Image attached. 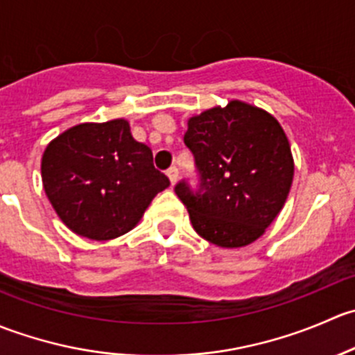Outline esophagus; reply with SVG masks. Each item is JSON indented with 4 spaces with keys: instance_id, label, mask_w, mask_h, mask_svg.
<instances>
[{
    "instance_id": "34e87169",
    "label": "esophagus",
    "mask_w": 355,
    "mask_h": 355,
    "mask_svg": "<svg viewBox=\"0 0 355 355\" xmlns=\"http://www.w3.org/2000/svg\"><path fill=\"white\" fill-rule=\"evenodd\" d=\"M166 175H168V178H170L171 184H175V182L178 180V168L177 166H170L166 170Z\"/></svg>"
}]
</instances>
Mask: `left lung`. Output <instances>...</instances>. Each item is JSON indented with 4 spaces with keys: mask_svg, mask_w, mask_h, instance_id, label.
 <instances>
[{
    "mask_svg": "<svg viewBox=\"0 0 355 355\" xmlns=\"http://www.w3.org/2000/svg\"><path fill=\"white\" fill-rule=\"evenodd\" d=\"M184 142L194 156L198 185L180 180L175 194L194 230L230 249L259 239L284 207L293 178L280 123L256 106L230 101L192 116Z\"/></svg>",
    "mask_w": 355,
    "mask_h": 355,
    "instance_id": "obj_1",
    "label": "left lung"
}]
</instances>
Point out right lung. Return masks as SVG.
Listing matches in <instances>:
<instances>
[{
  "label": "right lung",
  "mask_w": 355,
  "mask_h": 355,
  "mask_svg": "<svg viewBox=\"0 0 355 355\" xmlns=\"http://www.w3.org/2000/svg\"><path fill=\"white\" fill-rule=\"evenodd\" d=\"M42 185L63 223L91 241H110L139 223L170 180L127 120L82 123L46 148Z\"/></svg>",
  "instance_id": "add662e5"
}]
</instances>
